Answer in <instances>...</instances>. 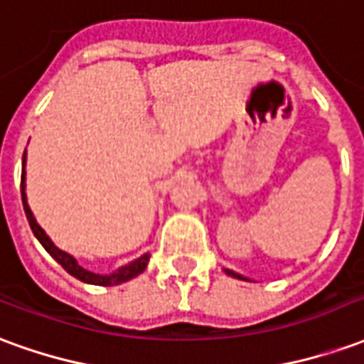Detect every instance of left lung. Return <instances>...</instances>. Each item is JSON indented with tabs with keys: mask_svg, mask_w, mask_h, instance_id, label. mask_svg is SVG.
I'll list each match as a JSON object with an SVG mask.
<instances>
[{
	"mask_svg": "<svg viewBox=\"0 0 364 364\" xmlns=\"http://www.w3.org/2000/svg\"><path fill=\"white\" fill-rule=\"evenodd\" d=\"M224 271H226V274H228V277H234V279H240V281H247L244 274L236 273V271H232V269H224Z\"/></svg>",
	"mask_w": 364,
	"mask_h": 364,
	"instance_id": "8db88e82",
	"label": "left lung"
}]
</instances>
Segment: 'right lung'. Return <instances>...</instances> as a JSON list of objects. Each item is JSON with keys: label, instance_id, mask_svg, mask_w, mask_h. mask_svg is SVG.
<instances>
[{"label": "right lung", "instance_id": "right-lung-1", "mask_svg": "<svg viewBox=\"0 0 364 364\" xmlns=\"http://www.w3.org/2000/svg\"><path fill=\"white\" fill-rule=\"evenodd\" d=\"M25 164H27V150L23 154V173H21V198H23V206H25V214H27V220H28V226L33 230V234L35 237L43 244V247L46 252L50 253L54 259L58 261L62 267L66 269L68 273L75 277L77 281L82 282H87V284H97V287H114V284H120V282H127L130 279H134L138 274L142 273L144 269L148 267V261H150V253H144L140 255L138 259L130 261L127 265H122L119 267L117 271H112L109 274H99V273H91L87 269H83L77 259H75L74 255H70L68 252L64 250H60L54 245L50 237L46 236V232H44L41 226H38V222H36L35 214L31 210V206L27 203V185H25V179H27V171H25Z\"/></svg>", "mask_w": 364, "mask_h": 364}]
</instances>
